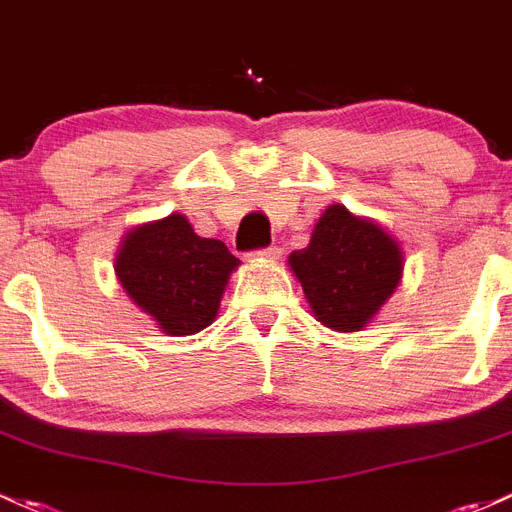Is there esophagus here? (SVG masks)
<instances>
[{
    "label": "esophagus",
    "mask_w": 512,
    "mask_h": 512,
    "mask_svg": "<svg viewBox=\"0 0 512 512\" xmlns=\"http://www.w3.org/2000/svg\"><path fill=\"white\" fill-rule=\"evenodd\" d=\"M255 257H260V260H279V257H282V247L269 245L265 250H257Z\"/></svg>",
    "instance_id": "1"
}]
</instances>
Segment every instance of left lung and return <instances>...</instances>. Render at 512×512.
<instances>
[{
  "label": "left lung",
  "instance_id": "obj_1",
  "mask_svg": "<svg viewBox=\"0 0 512 512\" xmlns=\"http://www.w3.org/2000/svg\"><path fill=\"white\" fill-rule=\"evenodd\" d=\"M403 265L398 240L342 204L328 206L311 243L289 255L313 316L338 333H357L372 323L401 284Z\"/></svg>",
  "mask_w": 512,
  "mask_h": 512
}]
</instances>
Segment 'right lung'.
I'll use <instances>...</instances> for the list:
<instances>
[{
    "label": "right lung",
    "instance_id": "add662e5",
    "mask_svg": "<svg viewBox=\"0 0 512 512\" xmlns=\"http://www.w3.org/2000/svg\"><path fill=\"white\" fill-rule=\"evenodd\" d=\"M240 260L226 243L199 238L182 213L123 235L114 272L123 291L165 335H194L211 325Z\"/></svg>",
    "mask_w": 512,
    "mask_h": 512
}]
</instances>
